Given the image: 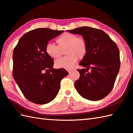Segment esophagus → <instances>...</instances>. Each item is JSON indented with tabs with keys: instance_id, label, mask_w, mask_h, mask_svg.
<instances>
[{
	"instance_id": "esophagus-1",
	"label": "esophagus",
	"mask_w": 133,
	"mask_h": 133,
	"mask_svg": "<svg viewBox=\"0 0 133 133\" xmlns=\"http://www.w3.org/2000/svg\"><path fill=\"white\" fill-rule=\"evenodd\" d=\"M73 71V70H72V69H69V70H67V71H68L69 73H70V74Z\"/></svg>"
}]
</instances>
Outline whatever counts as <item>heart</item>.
<instances>
[{
    "label": "heart",
    "instance_id": "b5f03b06",
    "mask_svg": "<svg viewBox=\"0 0 133 133\" xmlns=\"http://www.w3.org/2000/svg\"><path fill=\"white\" fill-rule=\"evenodd\" d=\"M57 46L48 43L45 50L48 56L53 59H59L65 50L67 55L55 62L57 68L70 69L76 63L77 58L83 59L85 57L88 50V44L83 37H77L74 34L64 32L56 39Z\"/></svg>",
    "mask_w": 133,
    "mask_h": 133
}]
</instances>
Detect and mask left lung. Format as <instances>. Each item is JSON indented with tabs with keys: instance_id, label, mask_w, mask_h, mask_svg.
<instances>
[{
	"instance_id": "obj_1",
	"label": "left lung",
	"mask_w": 133,
	"mask_h": 133,
	"mask_svg": "<svg viewBox=\"0 0 133 133\" xmlns=\"http://www.w3.org/2000/svg\"><path fill=\"white\" fill-rule=\"evenodd\" d=\"M68 31L81 35L88 44L86 56L79 64L86 69L77 70L80 76L75 82V88L87 99H102L112 90L119 71L120 53L116 43L99 29L82 26Z\"/></svg>"
}]
</instances>
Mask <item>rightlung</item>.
Wrapping results in <instances>:
<instances>
[{"label":"right lung","instance_id":"right-lung-1","mask_svg":"<svg viewBox=\"0 0 133 133\" xmlns=\"http://www.w3.org/2000/svg\"><path fill=\"white\" fill-rule=\"evenodd\" d=\"M63 31L40 28L24 34L14 48L13 76L25 97L37 104H46L56 97L60 81L68 74L64 69H54L46 46Z\"/></svg>","mask_w":133,"mask_h":133}]
</instances>
